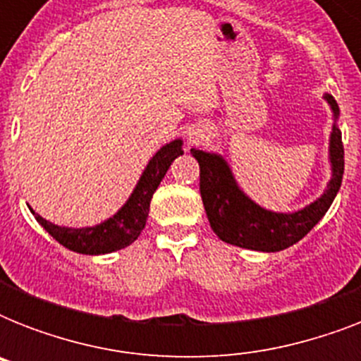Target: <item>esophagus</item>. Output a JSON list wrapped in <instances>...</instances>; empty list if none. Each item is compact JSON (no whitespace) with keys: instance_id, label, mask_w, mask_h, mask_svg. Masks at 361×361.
<instances>
[{"instance_id":"obj_1","label":"esophagus","mask_w":361,"mask_h":361,"mask_svg":"<svg viewBox=\"0 0 361 361\" xmlns=\"http://www.w3.org/2000/svg\"><path fill=\"white\" fill-rule=\"evenodd\" d=\"M200 138H202L200 135H189V142H191V144H198V142H200Z\"/></svg>"}]
</instances>
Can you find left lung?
Returning a JSON list of instances; mask_svg holds the SVG:
<instances>
[{
	"label": "left lung",
	"instance_id": "1",
	"mask_svg": "<svg viewBox=\"0 0 361 361\" xmlns=\"http://www.w3.org/2000/svg\"><path fill=\"white\" fill-rule=\"evenodd\" d=\"M334 114L328 146L331 176L324 192L305 208L296 212H271L247 197L238 185L231 164L221 153L192 147V157L200 166V197L212 231L219 240L251 251L277 252L302 240L330 209L339 192L345 172L341 129L337 125L339 106L330 93L324 95Z\"/></svg>",
	"mask_w": 361,
	"mask_h": 361
}]
</instances>
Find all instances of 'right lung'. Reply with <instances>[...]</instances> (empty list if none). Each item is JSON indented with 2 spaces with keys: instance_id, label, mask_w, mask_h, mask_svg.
I'll use <instances>...</instances> for the list:
<instances>
[{
  "instance_id": "obj_1",
  "label": "right lung",
  "mask_w": 361,
  "mask_h": 361,
  "mask_svg": "<svg viewBox=\"0 0 361 361\" xmlns=\"http://www.w3.org/2000/svg\"><path fill=\"white\" fill-rule=\"evenodd\" d=\"M180 155H183L181 138H176L157 149V153L147 161L146 169L136 181L127 202L112 217L104 219L99 225L80 226V228L59 226L41 217L33 208H30V212L37 223L69 251L80 252V255H106V252L120 251L140 236V232L146 226L153 192L157 191L159 183L163 181L170 164Z\"/></svg>"
}]
</instances>
